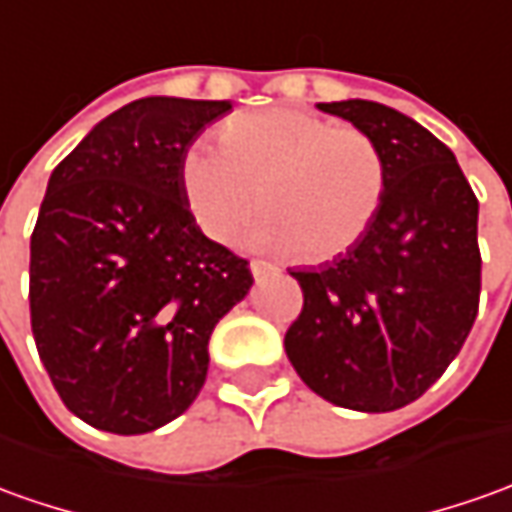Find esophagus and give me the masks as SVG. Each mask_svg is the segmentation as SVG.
I'll list each match as a JSON object with an SVG mask.
<instances>
[{"label":"esophagus","instance_id":"obj_1","mask_svg":"<svg viewBox=\"0 0 512 512\" xmlns=\"http://www.w3.org/2000/svg\"><path fill=\"white\" fill-rule=\"evenodd\" d=\"M249 269H252L255 277H266V274H274L277 266H274V263H266V260H252V263H249Z\"/></svg>","mask_w":512,"mask_h":512}]
</instances>
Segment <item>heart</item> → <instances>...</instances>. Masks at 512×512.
<instances>
[{
    "label": "heart",
    "mask_w": 512,
    "mask_h": 512,
    "mask_svg": "<svg viewBox=\"0 0 512 512\" xmlns=\"http://www.w3.org/2000/svg\"><path fill=\"white\" fill-rule=\"evenodd\" d=\"M384 148L356 125L302 109L241 114L221 128V148L196 142L182 159L187 210L212 241H229L255 212H266L243 241L333 260L353 249L387 201Z\"/></svg>",
    "instance_id": "1"
}]
</instances>
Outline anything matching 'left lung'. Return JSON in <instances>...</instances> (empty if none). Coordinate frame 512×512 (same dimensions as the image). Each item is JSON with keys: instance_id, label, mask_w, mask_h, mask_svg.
I'll return each instance as SVG.
<instances>
[{"instance_id": "1", "label": "left lung", "mask_w": 512, "mask_h": 512, "mask_svg": "<svg viewBox=\"0 0 512 512\" xmlns=\"http://www.w3.org/2000/svg\"><path fill=\"white\" fill-rule=\"evenodd\" d=\"M367 131L389 165L387 201L344 255L291 271L302 311L285 353L319 398L392 412L446 373L474 328L482 288L476 201L451 148L373 100L319 103Z\"/></svg>"}]
</instances>
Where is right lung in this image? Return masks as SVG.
Returning a JSON list of instances; mask_svg holds the SVG:
<instances>
[{"label": "right lung", "instance_id": "1", "mask_svg": "<svg viewBox=\"0 0 512 512\" xmlns=\"http://www.w3.org/2000/svg\"><path fill=\"white\" fill-rule=\"evenodd\" d=\"M229 109L142 97L52 170L30 238V325L55 392L95 429L145 434L182 415L212 328L252 285L182 193L187 148Z\"/></svg>", "mask_w": 512, "mask_h": 512}]
</instances>
